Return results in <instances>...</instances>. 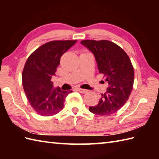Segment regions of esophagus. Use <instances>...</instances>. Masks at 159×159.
Returning a JSON list of instances; mask_svg holds the SVG:
<instances>
[{"mask_svg":"<svg viewBox=\"0 0 159 159\" xmlns=\"http://www.w3.org/2000/svg\"><path fill=\"white\" fill-rule=\"evenodd\" d=\"M77 90L79 91V92H80V93H87V92H88V90L81 89V88H77Z\"/></svg>","mask_w":159,"mask_h":159,"instance_id":"obj_1","label":"esophagus"}]
</instances>
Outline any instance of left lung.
<instances>
[{
  "label": "left lung",
  "mask_w": 159,
  "mask_h": 159,
  "mask_svg": "<svg viewBox=\"0 0 159 159\" xmlns=\"http://www.w3.org/2000/svg\"><path fill=\"white\" fill-rule=\"evenodd\" d=\"M83 46L92 52L98 68L109 84L97 105L89 107L90 112L98 116L116 113L126 102L133 87L134 68L124 50L108 40H83Z\"/></svg>",
  "instance_id": "left-lung-1"
}]
</instances>
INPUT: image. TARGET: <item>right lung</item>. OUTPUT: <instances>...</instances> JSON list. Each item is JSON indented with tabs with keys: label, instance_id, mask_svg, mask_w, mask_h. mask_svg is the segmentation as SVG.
Segmentation results:
<instances>
[{
	"label": "right lung",
	"instance_id": "add662e5",
	"mask_svg": "<svg viewBox=\"0 0 159 159\" xmlns=\"http://www.w3.org/2000/svg\"><path fill=\"white\" fill-rule=\"evenodd\" d=\"M76 40L52 41L44 43L29 57L24 67L23 88L31 106L42 116H52L63 109L66 96L72 92L53 88L60 59Z\"/></svg>",
	"mask_w": 159,
	"mask_h": 159
}]
</instances>
